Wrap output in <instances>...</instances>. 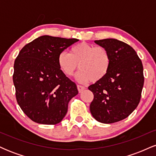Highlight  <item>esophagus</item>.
<instances>
[{"label": "esophagus", "instance_id": "obj_1", "mask_svg": "<svg viewBox=\"0 0 156 156\" xmlns=\"http://www.w3.org/2000/svg\"><path fill=\"white\" fill-rule=\"evenodd\" d=\"M77 88H78V90L79 92H81L82 91L85 89V87H84L83 86H81V85H77Z\"/></svg>", "mask_w": 156, "mask_h": 156}]
</instances>
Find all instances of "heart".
Listing matches in <instances>:
<instances>
[{
  "instance_id": "1",
  "label": "heart",
  "mask_w": 156,
  "mask_h": 156,
  "mask_svg": "<svg viewBox=\"0 0 156 156\" xmlns=\"http://www.w3.org/2000/svg\"><path fill=\"white\" fill-rule=\"evenodd\" d=\"M57 62L61 71L68 77L72 76L79 67L77 80L87 83L91 80L98 81L106 76L111 67V55L104 47L80 42L73 45L69 53H60Z\"/></svg>"
}]
</instances>
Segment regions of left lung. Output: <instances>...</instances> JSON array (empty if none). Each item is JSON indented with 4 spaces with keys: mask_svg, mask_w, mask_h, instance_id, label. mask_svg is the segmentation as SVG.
Returning <instances> with one entry per match:
<instances>
[{
    "mask_svg": "<svg viewBox=\"0 0 156 156\" xmlns=\"http://www.w3.org/2000/svg\"><path fill=\"white\" fill-rule=\"evenodd\" d=\"M94 42L108 51L111 67L105 78L89 87L94 94L90 112L100 122H117L139 105L144 85L143 65L133 48L122 41L105 39Z\"/></svg>",
    "mask_w": 156,
    "mask_h": 156,
    "instance_id": "1",
    "label": "left lung"
}]
</instances>
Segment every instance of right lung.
Masks as SVG:
<instances>
[{
  "mask_svg": "<svg viewBox=\"0 0 156 156\" xmlns=\"http://www.w3.org/2000/svg\"><path fill=\"white\" fill-rule=\"evenodd\" d=\"M78 41L44 35L20 51L14 64L16 99L32 121L55 125L65 117L68 103L78 91L61 71L57 59L60 53Z\"/></svg>",
  "mask_w": 156,
  "mask_h": 156,
  "instance_id": "obj_1",
  "label": "right lung"
}]
</instances>
